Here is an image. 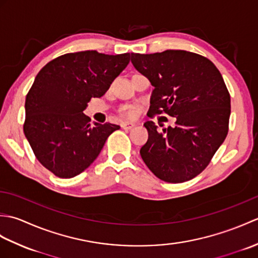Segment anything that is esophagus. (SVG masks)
Listing matches in <instances>:
<instances>
[{
  "instance_id": "esophagus-1",
  "label": "esophagus",
  "mask_w": 258,
  "mask_h": 258,
  "mask_svg": "<svg viewBox=\"0 0 258 258\" xmlns=\"http://www.w3.org/2000/svg\"><path fill=\"white\" fill-rule=\"evenodd\" d=\"M134 126H135V123H133V122H124V123H122V127L124 130H131V128H133Z\"/></svg>"
}]
</instances>
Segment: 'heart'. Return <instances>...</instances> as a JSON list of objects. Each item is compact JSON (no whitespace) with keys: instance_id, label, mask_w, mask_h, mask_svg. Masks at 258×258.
<instances>
[{"instance_id":"heart-1","label":"heart","mask_w":258,"mask_h":258,"mask_svg":"<svg viewBox=\"0 0 258 258\" xmlns=\"http://www.w3.org/2000/svg\"><path fill=\"white\" fill-rule=\"evenodd\" d=\"M124 114L127 115V116H133L134 115V109L131 108V107H127L124 109Z\"/></svg>"}]
</instances>
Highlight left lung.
<instances>
[{"label":"left lung","instance_id":"1","mask_svg":"<svg viewBox=\"0 0 258 258\" xmlns=\"http://www.w3.org/2000/svg\"><path fill=\"white\" fill-rule=\"evenodd\" d=\"M131 61L154 86L147 115L166 113L176 126H144L149 140L140 154L146 166L167 183H183L202 173L228 133L231 96L210 59L182 50L131 54Z\"/></svg>","mask_w":258,"mask_h":258}]
</instances>
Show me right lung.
Instances as JSON below:
<instances>
[{"mask_svg": "<svg viewBox=\"0 0 258 258\" xmlns=\"http://www.w3.org/2000/svg\"><path fill=\"white\" fill-rule=\"evenodd\" d=\"M130 63V53H68L48 62L25 100L24 134L43 166L71 178L96 160L118 125L94 123L83 113L92 97H101Z\"/></svg>", "mask_w": 258, "mask_h": 258, "instance_id": "1", "label": "right lung"}]
</instances>
